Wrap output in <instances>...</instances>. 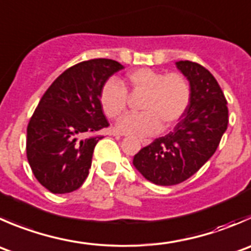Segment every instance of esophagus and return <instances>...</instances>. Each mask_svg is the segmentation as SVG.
I'll return each mask as SVG.
<instances>
[{"mask_svg":"<svg viewBox=\"0 0 251 251\" xmlns=\"http://www.w3.org/2000/svg\"><path fill=\"white\" fill-rule=\"evenodd\" d=\"M140 142L142 143L143 146H148L151 142H152V140H150V138H145V137H141L140 138Z\"/></svg>","mask_w":251,"mask_h":251,"instance_id":"34e87169","label":"esophagus"}]
</instances>
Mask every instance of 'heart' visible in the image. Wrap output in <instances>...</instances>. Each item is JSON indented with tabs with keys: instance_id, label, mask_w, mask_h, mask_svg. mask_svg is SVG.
Wrapping results in <instances>:
<instances>
[{
	"instance_id": "heart-1",
	"label": "heart",
	"mask_w": 251,
	"mask_h": 251,
	"mask_svg": "<svg viewBox=\"0 0 251 251\" xmlns=\"http://www.w3.org/2000/svg\"><path fill=\"white\" fill-rule=\"evenodd\" d=\"M126 81L132 94H143L140 109L142 113L130 114L116 125L119 132L126 135H152L162 127L175 125L190 105L191 84L186 76L179 72L164 74L142 67L126 75ZM100 105L110 119L124 115L128 105L125 87L116 79H109L100 91Z\"/></svg>"
}]
</instances>
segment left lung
Wrapping results in <instances>:
<instances>
[{
    "instance_id": "8db88e82",
    "label": "left lung",
    "mask_w": 251,
    "mask_h": 251,
    "mask_svg": "<svg viewBox=\"0 0 251 251\" xmlns=\"http://www.w3.org/2000/svg\"><path fill=\"white\" fill-rule=\"evenodd\" d=\"M176 67L191 84L190 105L174 131L155 138L133 157V165L155 185L170 186L193 176L213 155L228 126L227 99L207 69L193 61Z\"/></svg>"
}]
</instances>
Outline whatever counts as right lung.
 Wrapping results in <instances>:
<instances>
[{"mask_svg": "<svg viewBox=\"0 0 251 251\" xmlns=\"http://www.w3.org/2000/svg\"><path fill=\"white\" fill-rule=\"evenodd\" d=\"M118 61L93 58L62 72L44 93L26 127V158L34 176L52 194L77 190L87 179L94 147L109 126L100 91Z\"/></svg>", "mask_w": 251, "mask_h": 251, "instance_id": "obj_1", "label": "right lung"}]
</instances>
